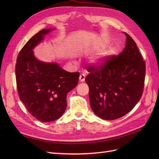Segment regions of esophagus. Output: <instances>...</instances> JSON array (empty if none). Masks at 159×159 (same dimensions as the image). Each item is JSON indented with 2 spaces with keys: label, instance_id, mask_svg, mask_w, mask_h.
<instances>
[{
  "label": "esophagus",
  "instance_id": "34e87169",
  "mask_svg": "<svg viewBox=\"0 0 159 159\" xmlns=\"http://www.w3.org/2000/svg\"><path fill=\"white\" fill-rule=\"evenodd\" d=\"M85 78V74H82L80 75V81H84Z\"/></svg>",
  "mask_w": 159,
  "mask_h": 159
}]
</instances>
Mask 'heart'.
Listing matches in <instances>:
<instances>
[{
	"instance_id": "heart-1",
	"label": "heart",
	"mask_w": 159,
	"mask_h": 159,
	"mask_svg": "<svg viewBox=\"0 0 159 159\" xmlns=\"http://www.w3.org/2000/svg\"><path fill=\"white\" fill-rule=\"evenodd\" d=\"M102 60H103V56H99V57H97V58L95 59V63H99V62H101V61H102Z\"/></svg>"
}]
</instances>
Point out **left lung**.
<instances>
[{
	"instance_id": "left-lung-1",
	"label": "left lung",
	"mask_w": 159,
	"mask_h": 159,
	"mask_svg": "<svg viewBox=\"0 0 159 159\" xmlns=\"http://www.w3.org/2000/svg\"><path fill=\"white\" fill-rule=\"evenodd\" d=\"M126 44L117 56H106L87 67L91 107L104 120L121 117L133 109L143 95L146 65L135 42L127 33Z\"/></svg>"
}]
</instances>
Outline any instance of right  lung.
Here are the masks:
<instances>
[{"label": "right lung", "mask_w": 159, "mask_h": 159, "mask_svg": "<svg viewBox=\"0 0 159 159\" xmlns=\"http://www.w3.org/2000/svg\"><path fill=\"white\" fill-rule=\"evenodd\" d=\"M50 31L36 33L17 57L15 72L18 93L28 111L38 121L59 119L67 107V94L78 84L79 72L66 71L55 63H44L34 56L32 49Z\"/></svg>", "instance_id": "add662e5"}]
</instances>
